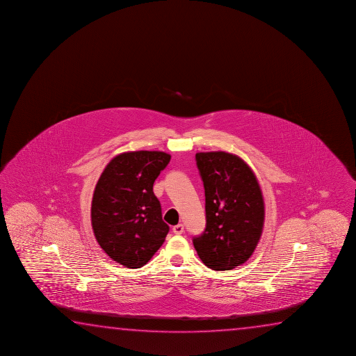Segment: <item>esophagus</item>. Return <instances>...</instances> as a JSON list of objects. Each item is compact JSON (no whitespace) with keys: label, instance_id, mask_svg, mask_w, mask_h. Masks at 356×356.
<instances>
[{"label":"esophagus","instance_id":"1","mask_svg":"<svg viewBox=\"0 0 356 356\" xmlns=\"http://www.w3.org/2000/svg\"><path fill=\"white\" fill-rule=\"evenodd\" d=\"M185 232V227L182 224H177L175 227H172V232L176 234V235H181L182 232Z\"/></svg>","mask_w":356,"mask_h":356}]
</instances>
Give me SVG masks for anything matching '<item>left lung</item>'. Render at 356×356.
I'll return each instance as SVG.
<instances>
[{
	"mask_svg": "<svg viewBox=\"0 0 356 356\" xmlns=\"http://www.w3.org/2000/svg\"><path fill=\"white\" fill-rule=\"evenodd\" d=\"M196 161L207 222L192 243L208 268H236L252 256L262 235L264 201L257 177L240 156L227 152H201Z\"/></svg>",
	"mask_w": 356,
	"mask_h": 356,
	"instance_id": "8db88e82",
	"label": "left lung"
}]
</instances>
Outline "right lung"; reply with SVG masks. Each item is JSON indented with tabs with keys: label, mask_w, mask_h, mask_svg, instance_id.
<instances>
[{
	"label": "right lung",
	"mask_w": 356,
	"mask_h": 356,
	"mask_svg": "<svg viewBox=\"0 0 356 356\" xmlns=\"http://www.w3.org/2000/svg\"><path fill=\"white\" fill-rule=\"evenodd\" d=\"M170 159L156 150L116 155L95 186L90 211L94 236L104 252L126 268L147 264L169 232L153 185Z\"/></svg>",
	"instance_id": "1"
}]
</instances>
